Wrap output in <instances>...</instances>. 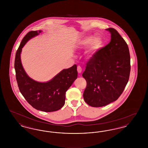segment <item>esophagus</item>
Wrapping results in <instances>:
<instances>
[{
  "instance_id": "1",
  "label": "esophagus",
  "mask_w": 148,
  "mask_h": 148,
  "mask_svg": "<svg viewBox=\"0 0 148 148\" xmlns=\"http://www.w3.org/2000/svg\"><path fill=\"white\" fill-rule=\"evenodd\" d=\"M77 72H78L79 73H81V72H82V68H81L80 66H77Z\"/></svg>"
}]
</instances>
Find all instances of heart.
<instances>
[{"label":"heart","mask_w":148,"mask_h":148,"mask_svg":"<svg viewBox=\"0 0 148 148\" xmlns=\"http://www.w3.org/2000/svg\"><path fill=\"white\" fill-rule=\"evenodd\" d=\"M103 40L100 36L94 38L91 36L86 37L81 42L80 45L82 48H86L90 45V53H92L99 49L102 45Z\"/></svg>","instance_id":"obj_1"}]
</instances>
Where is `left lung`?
<instances>
[{"label": "left lung", "instance_id": "8db88e82", "mask_svg": "<svg viewBox=\"0 0 148 148\" xmlns=\"http://www.w3.org/2000/svg\"><path fill=\"white\" fill-rule=\"evenodd\" d=\"M111 40L99 49L86 63L82 76L86 81L85 101L92 107L106 106L119 98L128 82L130 56L127 44L112 28Z\"/></svg>", "mask_w": 148, "mask_h": 148}]
</instances>
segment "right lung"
Wrapping results in <instances>:
<instances>
[{
  "label": "right lung",
  "instance_id": "1",
  "mask_svg": "<svg viewBox=\"0 0 148 148\" xmlns=\"http://www.w3.org/2000/svg\"><path fill=\"white\" fill-rule=\"evenodd\" d=\"M41 30L30 31L23 39L16 52L14 68L19 90L30 105L37 110L51 112L59 110L65 104V93L77 78V66L63 69L51 80L40 83L29 77L23 68L21 60L22 48Z\"/></svg>",
  "mask_w": 148,
  "mask_h": 148
}]
</instances>
